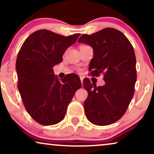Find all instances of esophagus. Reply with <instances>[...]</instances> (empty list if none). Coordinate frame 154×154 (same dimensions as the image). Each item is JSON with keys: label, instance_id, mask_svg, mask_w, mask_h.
<instances>
[{"label": "esophagus", "instance_id": "esophagus-1", "mask_svg": "<svg viewBox=\"0 0 154 154\" xmlns=\"http://www.w3.org/2000/svg\"><path fill=\"white\" fill-rule=\"evenodd\" d=\"M81 83L83 84V78H81Z\"/></svg>", "mask_w": 154, "mask_h": 154}]
</instances>
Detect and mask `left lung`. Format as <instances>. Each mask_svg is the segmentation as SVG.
<instances>
[{"label":"left lung","mask_w":154,"mask_h":154,"mask_svg":"<svg viewBox=\"0 0 154 154\" xmlns=\"http://www.w3.org/2000/svg\"><path fill=\"white\" fill-rule=\"evenodd\" d=\"M79 43L93 49L91 75H104V85L97 87L87 79L83 85L88 92L84 102L85 115L97 125H111L124 115L134 95L137 81L136 57L132 45L121 31L105 28L91 35L83 34Z\"/></svg>","instance_id":"8db88e82"}]
</instances>
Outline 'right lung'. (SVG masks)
<instances>
[{"label":"right lung","instance_id":"1","mask_svg":"<svg viewBox=\"0 0 154 154\" xmlns=\"http://www.w3.org/2000/svg\"><path fill=\"white\" fill-rule=\"evenodd\" d=\"M80 35L64 36L41 29L31 33L19 52L18 90L26 111L41 125H54L62 121L75 92L81 88L76 74L60 81L53 71V66L62 62L65 51Z\"/></svg>","mask_w":154,"mask_h":154}]
</instances>
